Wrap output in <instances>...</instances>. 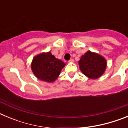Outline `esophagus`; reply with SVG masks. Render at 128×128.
I'll list each match as a JSON object with an SVG mask.
<instances>
[{"label":"esophagus","instance_id":"34e87169","mask_svg":"<svg viewBox=\"0 0 128 128\" xmlns=\"http://www.w3.org/2000/svg\"><path fill=\"white\" fill-rule=\"evenodd\" d=\"M74 62V59H70L69 61H68V62H70V63H73V62Z\"/></svg>","mask_w":128,"mask_h":128}]
</instances>
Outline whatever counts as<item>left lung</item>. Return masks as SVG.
<instances>
[{
    "mask_svg": "<svg viewBox=\"0 0 128 128\" xmlns=\"http://www.w3.org/2000/svg\"><path fill=\"white\" fill-rule=\"evenodd\" d=\"M106 60L102 56L90 50L82 55L79 61L82 74L90 79H97L101 76L106 70Z\"/></svg>",
    "mask_w": 128,
    "mask_h": 128,
    "instance_id": "left-lung-1",
    "label": "left lung"
}]
</instances>
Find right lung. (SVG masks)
Returning <instances> with one entry per match:
<instances>
[{
	"instance_id": "right-lung-1",
	"label": "right lung",
	"mask_w": 128,
	"mask_h": 128,
	"mask_svg": "<svg viewBox=\"0 0 128 128\" xmlns=\"http://www.w3.org/2000/svg\"><path fill=\"white\" fill-rule=\"evenodd\" d=\"M65 65V63L56 59L48 52L34 58L31 63V69L38 79L50 82L57 79Z\"/></svg>"
}]
</instances>
